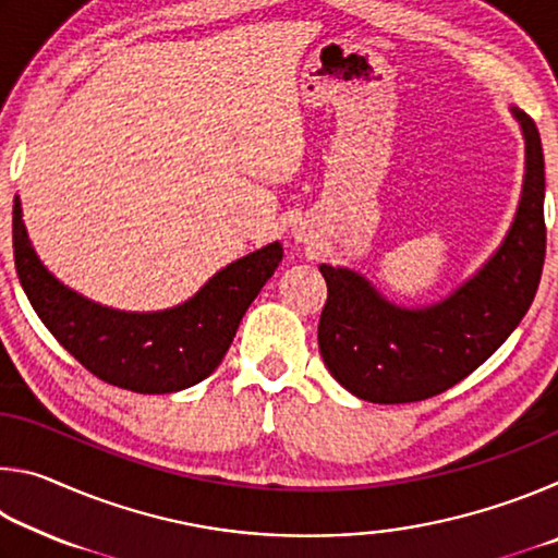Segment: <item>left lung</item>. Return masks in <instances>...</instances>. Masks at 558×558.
I'll return each instance as SVG.
<instances>
[{"mask_svg": "<svg viewBox=\"0 0 558 558\" xmlns=\"http://www.w3.org/2000/svg\"><path fill=\"white\" fill-rule=\"evenodd\" d=\"M526 140V174L505 243L456 295L428 310L386 302L362 276L319 266L327 300L317 342L329 374L372 403H413L448 391L493 356L522 323L546 256L544 153L534 120L514 110Z\"/></svg>", "mask_w": 558, "mask_h": 558, "instance_id": "left-lung-1", "label": "left lung"}]
</instances>
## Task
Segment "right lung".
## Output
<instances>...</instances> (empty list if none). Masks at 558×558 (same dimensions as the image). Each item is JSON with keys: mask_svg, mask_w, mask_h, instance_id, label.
I'll use <instances>...</instances> for the list:
<instances>
[{"mask_svg": "<svg viewBox=\"0 0 558 558\" xmlns=\"http://www.w3.org/2000/svg\"><path fill=\"white\" fill-rule=\"evenodd\" d=\"M16 276L36 315L65 352L100 381L137 393H172L206 379L241 317L282 260L280 243L226 266L196 295L153 315L118 313L63 288L41 266L14 199Z\"/></svg>", "mask_w": 558, "mask_h": 558, "instance_id": "right-lung-1", "label": "right lung"}]
</instances>
